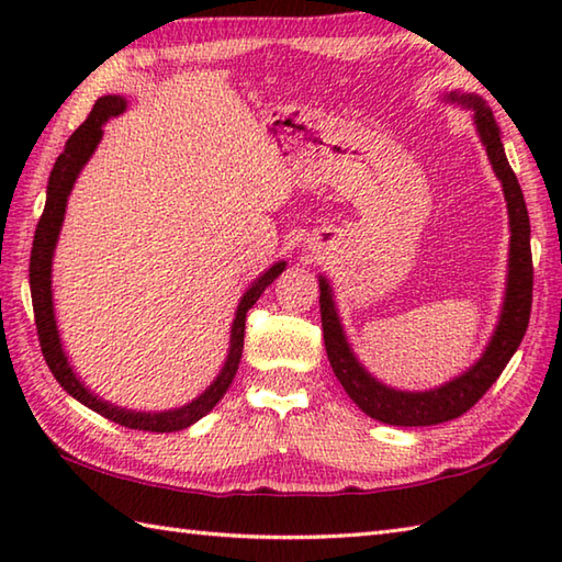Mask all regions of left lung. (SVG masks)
Listing matches in <instances>:
<instances>
[{
    "label": "left lung",
    "instance_id": "obj_1",
    "mask_svg": "<svg viewBox=\"0 0 562 562\" xmlns=\"http://www.w3.org/2000/svg\"><path fill=\"white\" fill-rule=\"evenodd\" d=\"M441 101L471 111L475 133H479L497 181L503 186V195L509 214V258L505 296L503 306H499L493 336L487 340L479 360L471 367H465L461 374L435 389L403 391L384 384V381H379L360 362V357L355 355L348 340V333L342 328L336 294H333L326 274H318L321 326H324V342L333 374L338 376L345 393L357 403V408H362V413L374 417L379 423L398 427H425L447 423L463 415L473 403H479L483 393L495 384L499 374H503V369L512 360V355L517 352L524 333H527L531 314L533 268L529 212L517 176L507 161L495 115L491 111V105H487V101L479 97V93L453 89L441 93Z\"/></svg>",
    "mask_w": 562,
    "mask_h": 562
}]
</instances>
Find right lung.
Instances as JSON below:
<instances>
[{"mask_svg": "<svg viewBox=\"0 0 562 562\" xmlns=\"http://www.w3.org/2000/svg\"><path fill=\"white\" fill-rule=\"evenodd\" d=\"M125 111H127V99L121 97V93L101 97L97 105H93V111L89 113L87 121H83L65 142V149L57 157L50 178H47L45 210L41 214L38 229H35V236H33L31 266H29L33 314H35V326H38V340H41L45 362L50 367L57 384L63 386L71 398H77L93 413L109 417V420L125 425L130 429H145V432H178V429H186L193 423H198L200 417H205L214 405L222 401L226 389H229V384L236 376L238 362H241L246 312L258 302V296L266 292L268 284H272V280L288 268V262L284 260L272 262L266 272H260L258 278L248 284V290L244 292V296L238 300V306H236L232 333H229V350H226V360L220 369V374L214 376L212 384L193 401H188L186 405H178V408H169V411H130V408H123V405H115L111 401L101 398L99 393H93L87 384H83L81 376L75 372V367L69 362L63 338H59V328L55 318V300H53V258L59 241V232H63L71 188H75L81 169L89 164L93 151H97V147L101 145L103 125L109 123L111 117L123 115Z\"/></svg>", "mask_w": 562, "mask_h": 562, "instance_id": "1", "label": "right lung"}]
</instances>
